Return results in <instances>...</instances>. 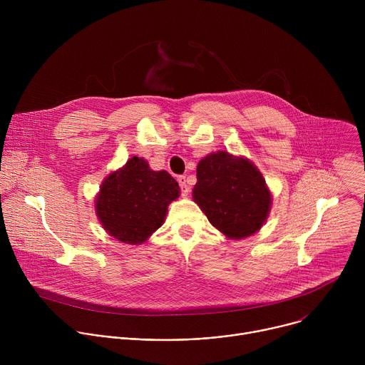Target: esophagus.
I'll list each match as a JSON object with an SVG mask.
<instances>
[{
	"label": "esophagus",
	"mask_w": 365,
	"mask_h": 365,
	"mask_svg": "<svg viewBox=\"0 0 365 365\" xmlns=\"http://www.w3.org/2000/svg\"><path fill=\"white\" fill-rule=\"evenodd\" d=\"M178 182H179V185H180V190H182V195H183V196H187V193H189L190 187H189V183H187V179H186V176H179Z\"/></svg>",
	"instance_id": "esophagus-1"
}]
</instances>
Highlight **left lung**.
I'll list each match as a JSON object with an SVG mask.
<instances>
[{
    "instance_id": "8db88e82",
    "label": "left lung",
    "mask_w": 365,
    "mask_h": 365,
    "mask_svg": "<svg viewBox=\"0 0 365 365\" xmlns=\"http://www.w3.org/2000/svg\"><path fill=\"white\" fill-rule=\"evenodd\" d=\"M196 179L193 200L227 238L242 240L263 227L272 193L248 159L221 150L211 153L197 163Z\"/></svg>"
}]
</instances>
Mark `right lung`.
<instances>
[{
	"label": "right lung",
	"instance_id": "right-lung-1",
	"mask_svg": "<svg viewBox=\"0 0 365 365\" xmlns=\"http://www.w3.org/2000/svg\"><path fill=\"white\" fill-rule=\"evenodd\" d=\"M179 193L178 182L166 170L154 172L134 155L103 179L95 197L96 217L115 240L141 244L163 225L168 206Z\"/></svg>",
	"mask_w": 365,
	"mask_h": 365
}]
</instances>
